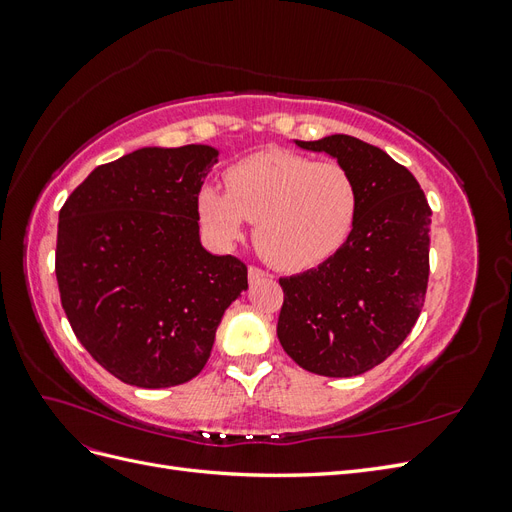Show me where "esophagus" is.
I'll use <instances>...</instances> for the list:
<instances>
[{"label":"esophagus","instance_id":"34e87169","mask_svg":"<svg viewBox=\"0 0 512 512\" xmlns=\"http://www.w3.org/2000/svg\"><path fill=\"white\" fill-rule=\"evenodd\" d=\"M262 277H269V273H267V271H262L260 267H250V269H247V280H250V284L260 282Z\"/></svg>","mask_w":512,"mask_h":512}]
</instances>
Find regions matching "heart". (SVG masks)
Returning <instances> with one entry per match:
<instances>
[{
	"instance_id": "heart-1",
	"label": "heart",
	"mask_w": 512,
	"mask_h": 512,
	"mask_svg": "<svg viewBox=\"0 0 512 512\" xmlns=\"http://www.w3.org/2000/svg\"><path fill=\"white\" fill-rule=\"evenodd\" d=\"M226 183L228 190L207 183L198 192L200 222L222 247L256 222L262 256L275 267L305 269L335 254L352 232L359 190L337 162L269 149L232 166Z\"/></svg>"
}]
</instances>
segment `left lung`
<instances>
[{"instance_id":"left-lung-1","label":"left lung","mask_w":512,"mask_h":512,"mask_svg":"<svg viewBox=\"0 0 512 512\" xmlns=\"http://www.w3.org/2000/svg\"><path fill=\"white\" fill-rule=\"evenodd\" d=\"M294 143L342 164L359 190V207L333 256L280 280L277 337L290 359L312 374L361 376L399 348L421 314L431 209L410 170L380 147L348 134Z\"/></svg>"}]
</instances>
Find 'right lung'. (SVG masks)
Instances as JSON below:
<instances>
[{"mask_svg": "<svg viewBox=\"0 0 512 512\" xmlns=\"http://www.w3.org/2000/svg\"><path fill=\"white\" fill-rule=\"evenodd\" d=\"M209 145L143 147L102 164L59 211L55 275L74 335L121 382L166 389L205 367L247 267L207 252L198 192Z\"/></svg>", "mask_w": 512, "mask_h": 512, "instance_id": "right-lung-1", "label": "right lung"}]
</instances>
